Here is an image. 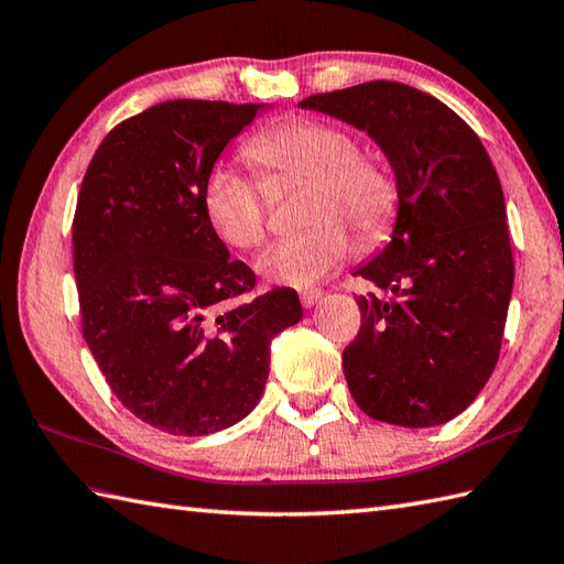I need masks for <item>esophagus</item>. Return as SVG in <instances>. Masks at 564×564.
I'll return each mask as SVG.
<instances>
[{
	"label": "esophagus",
	"instance_id": "obj_1",
	"mask_svg": "<svg viewBox=\"0 0 564 564\" xmlns=\"http://www.w3.org/2000/svg\"><path fill=\"white\" fill-rule=\"evenodd\" d=\"M299 299H302V304H304L306 308H311V306H316V304L321 302L323 292H321V290H306V292L299 294Z\"/></svg>",
	"mask_w": 564,
	"mask_h": 564
}]
</instances>
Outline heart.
I'll return each mask as SVG.
<instances>
[{"label": "heart", "mask_w": 564, "mask_h": 564, "mask_svg": "<svg viewBox=\"0 0 564 564\" xmlns=\"http://www.w3.org/2000/svg\"><path fill=\"white\" fill-rule=\"evenodd\" d=\"M246 156L272 181H311L306 219L314 227L274 243L260 256L265 280L284 286L318 284L352 256L355 229L365 246L381 243L398 212V185L381 161L357 152V140L333 122L292 118L256 134ZM205 215L221 241L256 248L268 231L262 185L229 166H215L203 187Z\"/></svg>", "instance_id": "1"}]
</instances>
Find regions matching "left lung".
Segmentation results:
<instances>
[{
	"mask_svg": "<svg viewBox=\"0 0 564 564\" xmlns=\"http://www.w3.org/2000/svg\"><path fill=\"white\" fill-rule=\"evenodd\" d=\"M299 108L367 132L398 185L391 241L352 272L391 299H357L361 328L343 352L349 393L398 427L454 420L492 377L514 286L492 161L452 108L400 82L316 94Z\"/></svg>",
	"mask_w": 564,
	"mask_h": 564,
	"instance_id": "1",
	"label": "left lung"
}]
</instances>
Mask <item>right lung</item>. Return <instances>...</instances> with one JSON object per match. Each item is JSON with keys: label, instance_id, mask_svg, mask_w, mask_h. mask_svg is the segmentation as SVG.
<instances>
[{"label": "right lung", "instance_id": "right-lung-1", "mask_svg": "<svg viewBox=\"0 0 564 564\" xmlns=\"http://www.w3.org/2000/svg\"><path fill=\"white\" fill-rule=\"evenodd\" d=\"M268 104L164 101L108 132L74 215L84 340L112 393L152 427L203 436L241 422L265 391L272 337L304 316L231 260L203 207L207 173Z\"/></svg>", "mask_w": 564, "mask_h": 564}]
</instances>
